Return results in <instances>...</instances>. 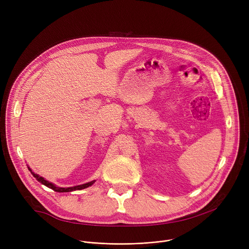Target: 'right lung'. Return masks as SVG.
<instances>
[{
	"label": "right lung",
	"mask_w": 249,
	"mask_h": 249,
	"mask_svg": "<svg viewBox=\"0 0 249 249\" xmlns=\"http://www.w3.org/2000/svg\"><path fill=\"white\" fill-rule=\"evenodd\" d=\"M28 169H29V171L32 173V175L35 177V178H36L40 183H42L43 185L47 186L48 188H50V189H52V190H54V191H56V192H71V191H75V190H82V189L88 188L89 186H91V185L95 182V180H92V181H90V182H88V183H85V184H82V185H78V186H73V187H66V188H65V187H58V186H56L55 184H53V183L47 181L46 179H44L43 177L39 176L38 174L34 173V172L30 169V167H28Z\"/></svg>",
	"instance_id": "obj_1"
}]
</instances>
